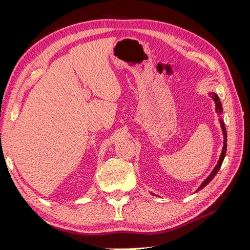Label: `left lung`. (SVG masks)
I'll return each instance as SVG.
<instances>
[{
    "mask_svg": "<svg viewBox=\"0 0 250 250\" xmlns=\"http://www.w3.org/2000/svg\"><path fill=\"white\" fill-rule=\"evenodd\" d=\"M211 98H213L214 101L216 102V110H217L219 113H220V112L222 111V105H221V102L219 101L218 96L215 95V94H211ZM220 123H221V127H222V130H223V134H224V146H223V149H222V153H221L220 158H219V162H218L217 166L215 167V169L213 170V172H211V173L209 174V176H208L206 180L203 181L202 185L198 188V190L196 191V192H198L199 190H201V188H203L204 187L208 186V185L209 184V181L216 176V174L218 173L219 169H220L221 165H222V163H223L224 157H225V154H226V147H228V144H226V142H228V134H226V129H225V126H224V123H223L222 120H220Z\"/></svg>",
    "mask_w": 250,
    "mask_h": 250,
    "instance_id": "left-lung-1",
    "label": "left lung"
}]
</instances>
